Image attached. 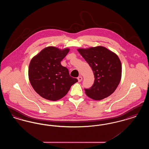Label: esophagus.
Instances as JSON below:
<instances>
[{
	"label": "esophagus",
	"instance_id": "1",
	"mask_svg": "<svg viewBox=\"0 0 149 149\" xmlns=\"http://www.w3.org/2000/svg\"><path fill=\"white\" fill-rule=\"evenodd\" d=\"M82 79H83V78H82V77H81V76H79V77H78V81H79V82H80V81L82 80Z\"/></svg>",
	"mask_w": 149,
	"mask_h": 149
}]
</instances>
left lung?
I'll list each match as a JSON object with an SVG mask.
<instances>
[{
    "label": "left lung",
    "mask_w": 149,
    "mask_h": 149,
    "mask_svg": "<svg viewBox=\"0 0 149 149\" xmlns=\"http://www.w3.org/2000/svg\"><path fill=\"white\" fill-rule=\"evenodd\" d=\"M78 51L91 67L95 78L92 87L84 89L86 95L97 100L109 97L120 81L122 65L118 56L102 46Z\"/></svg>",
    "instance_id": "1"
}]
</instances>
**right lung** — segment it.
Instances as JSON below:
<instances>
[{"mask_svg":"<svg viewBox=\"0 0 149 149\" xmlns=\"http://www.w3.org/2000/svg\"><path fill=\"white\" fill-rule=\"evenodd\" d=\"M69 51L50 46L33 57L29 65V77L34 90L45 99L55 101L64 97L78 79L70 76L61 61Z\"/></svg>","mask_w":149,"mask_h":149,"instance_id":"obj_1","label":"right lung"}]
</instances>
